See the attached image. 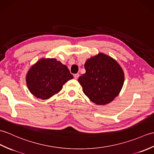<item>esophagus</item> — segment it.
Instances as JSON below:
<instances>
[{
  "label": "esophagus",
  "instance_id": "34e87169",
  "mask_svg": "<svg viewBox=\"0 0 154 154\" xmlns=\"http://www.w3.org/2000/svg\"><path fill=\"white\" fill-rule=\"evenodd\" d=\"M74 78L75 79H77L79 78V75L78 73H76V74H74Z\"/></svg>",
  "mask_w": 154,
  "mask_h": 154
}]
</instances>
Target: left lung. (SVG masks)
<instances>
[{
  "instance_id": "1",
  "label": "left lung",
  "mask_w": 154,
  "mask_h": 154,
  "mask_svg": "<svg viewBox=\"0 0 154 154\" xmlns=\"http://www.w3.org/2000/svg\"><path fill=\"white\" fill-rule=\"evenodd\" d=\"M86 73L78 79L85 94L97 105H106L119 95L124 84L122 67L116 60L103 53L88 59Z\"/></svg>"
}]
</instances>
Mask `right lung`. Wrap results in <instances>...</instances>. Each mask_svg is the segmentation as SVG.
Here are the masks:
<instances>
[{
    "mask_svg": "<svg viewBox=\"0 0 154 154\" xmlns=\"http://www.w3.org/2000/svg\"><path fill=\"white\" fill-rule=\"evenodd\" d=\"M73 78L66 65L55 58H41L32 66L26 75L29 91L35 97L48 99L62 90Z\"/></svg>",
    "mask_w": 154,
    "mask_h": 154,
    "instance_id": "right-lung-1",
    "label": "right lung"
}]
</instances>
